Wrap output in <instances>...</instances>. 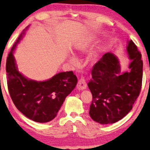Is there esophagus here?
Listing matches in <instances>:
<instances>
[{"label": "esophagus", "mask_w": 150, "mask_h": 150, "mask_svg": "<svg viewBox=\"0 0 150 150\" xmlns=\"http://www.w3.org/2000/svg\"><path fill=\"white\" fill-rule=\"evenodd\" d=\"M76 87L79 90H83L87 88V83H86V81L84 78L80 79L79 82H78Z\"/></svg>", "instance_id": "1"}]
</instances>
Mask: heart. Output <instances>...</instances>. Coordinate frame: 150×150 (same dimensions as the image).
<instances>
[{
	"label": "heart",
	"instance_id": "1",
	"mask_svg": "<svg viewBox=\"0 0 150 150\" xmlns=\"http://www.w3.org/2000/svg\"><path fill=\"white\" fill-rule=\"evenodd\" d=\"M96 41V37L93 34H88L87 35L82 38L74 46L76 52L79 53L85 52L87 51L91 47L93 46V43ZM69 61L71 63H76V59L74 57L70 56L69 57Z\"/></svg>",
	"mask_w": 150,
	"mask_h": 150
}]
</instances>
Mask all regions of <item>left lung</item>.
<instances>
[{"label": "left lung", "mask_w": 150, "mask_h": 150, "mask_svg": "<svg viewBox=\"0 0 150 150\" xmlns=\"http://www.w3.org/2000/svg\"><path fill=\"white\" fill-rule=\"evenodd\" d=\"M127 52L132 60L130 71L121 74L117 57L107 52L94 65L88 83L93 100L89 115L101 124H110L124 117L132 108L140 93L143 78L141 54L132 40Z\"/></svg>", "instance_id": "8db88e82"}]
</instances>
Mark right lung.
Wrapping results in <instances>:
<instances>
[{"label": "right lung", "instance_id": "right-lung-1", "mask_svg": "<svg viewBox=\"0 0 150 150\" xmlns=\"http://www.w3.org/2000/svg\"><path fill=\"white\" fill-rule=\"evenodd\" d=\"M24 31L7 59L8 89L16 108L26 117L39 123L48 122L57 116L65 98L75 88L77 78L72 71L60 72L46 81H35L24 76L18 71L13 53Z\"/></svg>", "mask_w": 150, "mask_h": 150}]
</instances>
